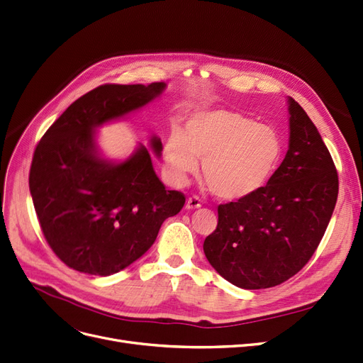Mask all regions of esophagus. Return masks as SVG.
Masks as SVG:
<instances>
[{
	"instance_id": "34e87169",
	"label": "esophagus",
	"mask_w": 363,
	"mask_h": 363,
	"mask_svg": "<svg viewBox=\"0 0 363 363\" xmlns=\"http://www.w3.org/2000/svg\"><path fill=\"white\" fill-rule=\"evenodd\" d=\"M201 206V203L199 200V197H190L186 200L185 203V209L186 211H194V209H199Z\"/></svg>"
}]
</instances>
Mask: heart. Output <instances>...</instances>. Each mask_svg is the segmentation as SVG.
<instances>
[{"instance_id":"heart-1","label":"heart","mask_w":363,"mask_h":363,"mask_svg":"<svg viewBox=\"0 0 363 363\" xmlns=\"http://www.w3.org/2000/svg\"><path fill=\"white\" fill-rule=\"evenodd\" d=\"M283 155L279 133L234 109L216 108L188 118L185 130L172 129L163 147L169 182L184 186L199 170L213 196L225 201L249 199L267 185Z\"/></svg>"}]
</instances>
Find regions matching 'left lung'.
Wrapping results in <instances>:
<instances>
[{
    "mask_svg": "<svg viewBox=\"0 0 363 363\" xmlns=\"http://www.w3.org/2000/svg\"><path fill=\"white\" fill-rule=\"evenodd\" d=\"M289 105V148L261 191L218 206L203 243L213 269L243 289H265L295 276L316 252L338 197V173L304 109Z\"/></svg>",
    "mask_w": 363,
    "mask_h": 363,
    "instance_id": "obj_1",
    "label": "left lung"
}]
</instances>
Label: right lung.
<instances>
[{
    "mask_svg": "<svg viewBox=\"0 0 363 363\" xmlns=\"http://www.w3.org/2000/svg\"><path fill=\"white\" fill-rule=\"evenodd\" d=\"M164 83L105 84L71 104L38 143L29 190L44 238L71 269L109 276L121 272L152 246L164 219L185 203L155 175L151 154L139 145L123 162L106 160L96 129L145 106ZM151 150L160 157V138Z\"/></svg>",
    "mask_w": 363,
    "mask_h": 363,
    "instance_id": "obj_1",
    "label": "right lung"
}]
</instances>
